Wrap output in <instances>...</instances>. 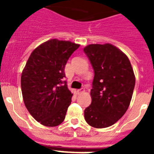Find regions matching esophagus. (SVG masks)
I'll use <instances>...</instances> for the list:
<instances>
[{
    "mask_svg": "<svg viewBox=\"0 0 154 154\" xmlns=\"http://www.w3.org/2000/svg\"><path fill=\"white\" fill-rule=\"evenodd\" d=\"M83 92H84V89H77V94H82V93H83Z\"/></svg>",
    "mask_w": 154,
    "mask_h": 154,
    "instance_id": "obj_1",
    "label": "esophagus"
}]
</instances>
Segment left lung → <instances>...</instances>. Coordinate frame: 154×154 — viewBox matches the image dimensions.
Listing matches in <instances>:
<instances>
[{"mask_svg":"<svg viewBox=\"0 0 154 154\" xmlns=\"http://www.w3.org/2000/svg\"><path fill=\"white\" fill-rule=\"evenodd\" d=\"M84 52L94 71L92 102L85 109V119L94 128L111 126L129 108L135 86L134 70L127 56L112 45H89Z\"/></svg>","mask_w":154,"mask_h":154,"instance_id":"obj_1","label":"left lung"}]
</instances>
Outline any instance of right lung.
I'll return each mask as SVG.
<instances>
[{"instance_id": "add662e5", "label": "right lung", "mask_w": 154, "mask_h": 154, "mask_svg": "<svg viewBox=\"0 0 154 154\" xmlns=\"http://www.w3.org/2000/svg\"><path fill=\"white\" fill-rule=\"evenodd\" d=\"M79 45L49 40L36 48L21 74V91L25 105L33 118L45 126L59 125L65 120L72 98L65 67Z\"/></svg>"}]
</instances>
